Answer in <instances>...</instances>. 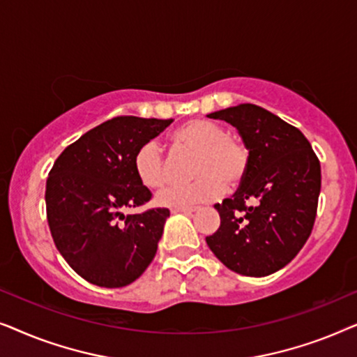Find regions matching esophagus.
I'll return each instance as SVG.
<instances>
[{"label":"esophagus","instance_id":"obj_1","mask_svg":"<svg viewBox=\"0 0 357 357\" xmlns=\"http://www.w3.org/2000/svg\"><path fill=\"white\" fill-rule=\"evenodd\" d=\"M198 209V206H178V208H172V213H195Z\"/></svg>","mask_w":357,"mask_h":357}]
</instances>
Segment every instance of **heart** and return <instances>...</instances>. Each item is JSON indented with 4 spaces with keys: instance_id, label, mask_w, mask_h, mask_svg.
Listing matches in <instances>:
<instances>
[{
    "instance_id": "1",
    "label": "heart",
    "mask_w": 357,
    "mask_h": 357,
    "mask_svg": "<svg viewBox=\"0 0 357 357\" xmlns=\"http://www.w3.org/2000/svg\"><path fill=\"white\" fill-rule=\"evenodd\" d=\"M170 144L175 149L193 151V175L190 183L169 185L159 193L162 206H188L211 202L224 187L234 188L245 178L250 165V149L245 139L226 131L218 121L192 119L172 131ZM136 177L146 188L158 190L165 182V160L155 141H146L133 158Z\"/></svg>"
}]
</instances>
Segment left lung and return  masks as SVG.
Returning a JSON list of instances; mask_svg holds the SVG:
<instances>
[{"mask_svg":"<svg viewBox=\"0 0 357 357\" xmlns=\"http://www.w3.org/2000/svg\"><path fill=\"white\" fill-rule=\"evenodd\" d=\"M236 126L250 165L232 198L214 208L221 226L208 247L229 270L261 278L284 268L314 229L321 185L320 160L296 126L255 104L213 112Z\"/></svg>","mask_w":357,"mask_h":357,"instance_id":"1","label":"left lung"}]
</instances>
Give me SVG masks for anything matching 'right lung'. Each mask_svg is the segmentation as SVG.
<instances>
[{
  "label": "right lung",
  "mask_w": 357,
  "mask_h": 357,
  "mask_svg": "<svg viewBox=\"0 0 357 357\" xmlns=\"http://www.w3.org/2000/svg\"><path fill=\"white\" fill-rule=\"evenodd\" d=\"M172 119L120 115L66 146L48 174L47 221L68 265L100 287H123L143 275L158 252L167 208L125 216L153 198L136 177V149Z\"/></svg>",
  "instance_id": "add662e5"
}]
</instances>
